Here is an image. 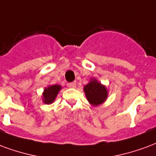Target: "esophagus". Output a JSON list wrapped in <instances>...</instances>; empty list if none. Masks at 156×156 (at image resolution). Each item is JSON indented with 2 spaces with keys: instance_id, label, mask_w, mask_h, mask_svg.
Returning <instances> with one entry per match:
<instances>
[{
  "instance_id": "obj_1",
  "label": "esophagus",
  "mask_w": 156,
  "mask_h": 156,
  "mask_svg": "<svg viewBox=\"0 0 156 156\" xmlns=\"http://www.w3.org/2000/svg\"><path fill=\"white\" fill-rule=\"evenodd\" d=\"M68 86L70 88H75L76 86V82H70L68 84Z\"/></svg>"
}]
</instances>
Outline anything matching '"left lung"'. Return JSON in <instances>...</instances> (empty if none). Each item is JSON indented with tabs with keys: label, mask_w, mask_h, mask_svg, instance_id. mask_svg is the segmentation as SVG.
<instances>
[{
	"label": "left lung",
	"mask_w": 156,
	"mask_h": 156,
	"mask_svg": "<svg viewBox=\"0 0 156 156\" xmlns=\"http://www.w3.org/2000/svg\"><path fill=\"white\" fill-rule=\"evenodd\" d=\"M83 90L88 102L93 106H98L107 100L108 90L106 86L99 82L95 78H90L89 83L84 86Z\"/></svg>",
	"instance_id": "8db88e82"
}]
</instances>
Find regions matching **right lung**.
Segmentation results:
<instances>
[{"mask_svg":"<svg viewBox=\"0 0 156 156\" xmlns=\"http://www.w3.org/2000/svg\"><path fill=\"white\" fill-rule=\"evenodd\" d=\"M61 89L62 87L60 85H51L45 87L42 93V101L46 105L52 104Z\"/></svg>","mask_w":156,"mask_h":156,"instance_id":"add662e5","label":"right lung"}]
</instances>
